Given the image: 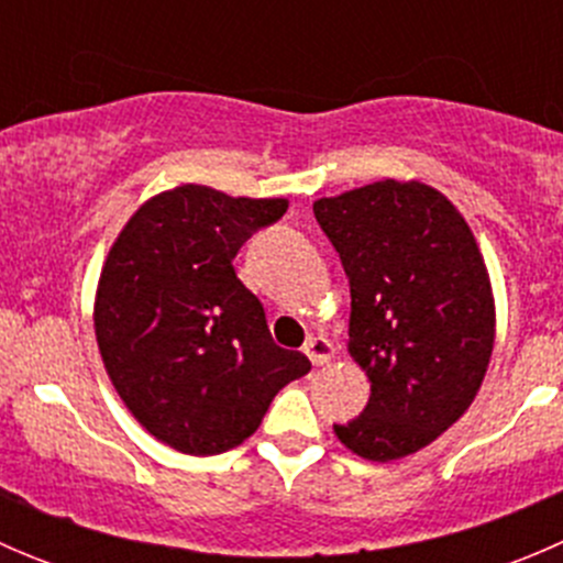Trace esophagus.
Masks as SVG:
<instances>
[{
  "mask_svg": "<svg viewBox=\"0 0 563 563\" xmlns=\"http://www.w3.org/2000/svg\"><path fill=\"white\" fill-rule=\"evenodd\" d=\"M305 354H308V360L313 362L316 367H321V365H329L334 349H332V343L323 338V334H316V338H310L308 343H305Z\"/></svg>",
  "mask_w": 563,
  "mask_h": 563,
  "instance_id": "34e87169",
  "label": "esophagus"
}]
</instances>
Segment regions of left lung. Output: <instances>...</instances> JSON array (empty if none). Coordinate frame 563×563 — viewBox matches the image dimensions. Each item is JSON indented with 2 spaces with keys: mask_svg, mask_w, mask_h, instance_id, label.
Masks as SVG:
<instances>
[{
  "mask_svg": "<svg viewBox=\"0 0 563 563\" xmlns=\"http://www.w3.org/2000/svg\"><path fill=\"white\" fill-rule=\"evenodd\" d=\"M313 212L351 286L349 354L371 378L365 411L334 433L365 460L406 457L482 387L496 340L485 261L455 203L422 181H373Z\"/></svg>",
  "mask_w": 563,
  "mask_h": 563,
  "instance_id": "8db88e82",
  "label": "left lung"
}]
</instances>
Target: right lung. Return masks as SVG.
Instances as JSON below:
<instances>
[{
    "mask_svg": "<svg viewBox=\"0 0 563 563\" xmlns=\"http://www.w3.org/2000/svg\"><path fill=\"white\" fill-rule=\"evenodd\" d=\"M286 209V198L181 185L139 207L108 250L100 356L130 413L176 452L240 446L272 397L310 371L308 356L275 345L264 305L234 272L240 247Z\"/></svg>",
    "mask_w": 563,
    "mask_h": 563,
    "instance_id": "1",
    "label": "right lung"
}]
</instances>
